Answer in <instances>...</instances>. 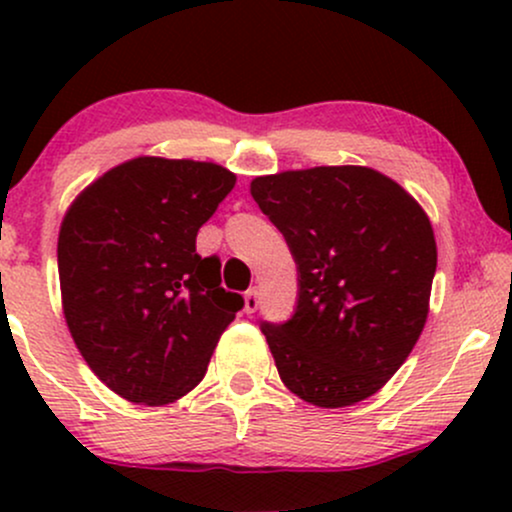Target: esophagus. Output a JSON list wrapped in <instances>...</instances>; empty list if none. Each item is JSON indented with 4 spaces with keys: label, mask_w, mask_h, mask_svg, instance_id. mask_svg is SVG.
Listing matches in <instances>:
<instances>
[{
    "label": "esophagus",
    "mask_w": 512,
    "mask_h": 512,
    "mask_svg": "<svg viewBox=\"0 0 512 512\" xmlns=\"http://www.w3.org/2000/svg\"><path fill=\"white\" fill-rule=\"evenodd\" d=\"M257 305H260V293H257V289H250L245 293V313H255Z\"/></svg>",
    "instance_id": "obj_1"
}]
</instances>
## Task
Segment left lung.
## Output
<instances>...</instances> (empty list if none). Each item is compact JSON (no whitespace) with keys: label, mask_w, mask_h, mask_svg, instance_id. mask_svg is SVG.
<instances>
[{"label":"left lung","mask_w":512,"mask_h":512,"mask_svg":"<svg viewBox=\"0 0 512 512\" xmlns=\"http://www.w3.org/2000/svg\"><path fill=\"white\" fill-rule=\"evenodd\" d=\"M250 195L301 274L291 320L262 325L281 383L322 409L375 395L424 332L438 262L428 214L368 166L260 175Z\"/></svg>","instance_id":"obj_1"}]
</instances>
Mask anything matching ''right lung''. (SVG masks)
I'll list each match as a JSON object with an SVG mask.
<instances>
[{
  "instance_id": "add662e5",
  "label": "right lung",
  "mask_w": 512,
  "mask_h": 512,
  "mask_svg": "<svg viewBox=\"0 0 512 512\" xmlns=\"http://www.w3.org/2000/svg\"><path fill=\"white\" fill-rule=\"evenodd\" d=\"M236 185L211 161L137 156L69 204L57 238L62 313L88 368L115 395L163 407L202 383L243 308L197 231Z\"/></svg>"
}]
</instances>
